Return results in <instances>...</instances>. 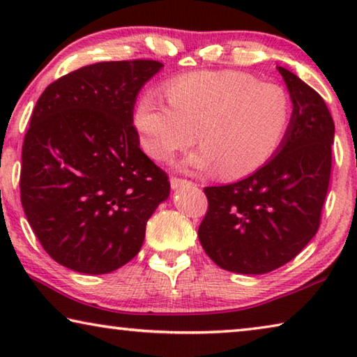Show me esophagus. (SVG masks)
<instances>
[{
    "instance_id": "obj_1",
    "label": "esophagus",
    "mask_w": 357,
    "mask_h": 357,
    "mask_svg": "<svg viewBox=\"0 0 357 357\" xmlns=\"http://www.w3.org/2000/svg\"><path fill=\"white\" fill-rule=\"evenodd\" d=\"M170 183H172L173 189H181V187H184V185H192V184H193L192 181L183 179V178H172Z\"/></svg>"
}]
</instances>
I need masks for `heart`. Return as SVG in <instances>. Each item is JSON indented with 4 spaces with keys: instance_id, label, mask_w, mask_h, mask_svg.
<instances>
[{
    "instance_id": "heart-1",
    "label": "heart",
    "mask_w": 357,
    "mask_h": 357,
    "mask_svg": "<svg viewBox=\"0 0 357 357\" xmlns=\"http://www.w3.org/2000/svg\"><path fill=\"white\" fill-rule=\"evenodd\" d=\"M157 93L143 94L134 128L151 159L168 162L178 151L202 143L184 165L223 178H243L273 159L288 134L293 102L279 84L239 70H200L174 78Z\"/></svg>"
}]
</instances>
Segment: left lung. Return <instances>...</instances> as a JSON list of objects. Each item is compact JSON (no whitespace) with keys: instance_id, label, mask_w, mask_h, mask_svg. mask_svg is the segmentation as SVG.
Here are the masks:
<instances>
[{"instance_id":"obj_1","label":"left lung","mask_w":357,"mask_h":357,"mask_svg":"<svg viewBox=\"0 0 357 357\" xmlns=\"http://www.w3.org/2000/svg\"><path fill=\"white\" fill-rule=\"evenodd\" d=\"M293 102L280 149L250 176L204 187L208 211L198 228L204 252L222 269L271 273L315 236L328 193L334 119L315 89L279 68Z\"/></svg>"}]
</instances>
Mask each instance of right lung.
I'll return each instance as SVG.
<instances>
[{"label":"right lung","instance_id":"add662e5","mask_svg":"<svg viewBox=\"0 0 357 357\" xmlns=\"http://www.w3.org/2000/svg\"><path fill=\"white\" fill-rule=\"evenodd\" d=\"M162 66H84L38 99L22 148L20 198L40 245L66 268L107 274L129 263L170 195L167 173L140 149L132 121L138 91Z\"/></svg>","mask_w":357,"mask_h":357}]
</instances>
